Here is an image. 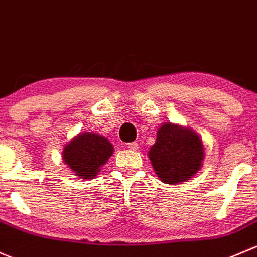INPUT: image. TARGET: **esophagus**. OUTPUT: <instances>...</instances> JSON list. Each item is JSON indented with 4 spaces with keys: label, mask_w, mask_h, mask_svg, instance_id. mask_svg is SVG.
I'll use <instances>...</instances> for the list:
<instances>
[{
    "label": "esophagus",
    "mask_w": 257,
    "mask_h": 257,
    "mask_svg": "<svg viewBox=\"0 0 257 257\" xmlns=\"http://www.w3.org/2000/svg\"><path fill=\"white\" fill-rule=\"evenodd\" d=\"M127 148L131 151H137L139 150V144L137 142H131V144L127 145Z\"/></svg>",
    "instance_id": "obj_1"
}]
</instances>
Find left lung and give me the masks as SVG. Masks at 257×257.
Segmentation results:
<instances>
[{
    "instance_id": "8db88e82",
    "label": "left lung",
    "mask_w": 257,
    "mask_h": 257,
    "mask_svg": "<svg viewBox=\"0 0 257 257\" xmlns=\"http://www.w3.org/2000/svg\"><path fill=\"white\" fill-rule=\"evenodd\" d=\"M205 151L202 139L192 128L165 122L148 151L153 171L166 184L189 181L202 169Z\"/></svg>"
}]
</instances>
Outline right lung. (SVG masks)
<instances>
[{
  "mask_svg": "<svg viewBox=\"0 0 257 257\" xmlns=\"http://www.w3.org/2000/svg\"><path fill=\"white\" fill-rule=\"evenodd\" d=\"M113 153L112 144L101 135L80 132L63 148V162L80 179H92L99 174Z\"/></svg>",
  "mask_w": 257,
  "mask_h": 257,
  "instance_id": "add662e5",
  "label": "right lung"
}]
</instances>
